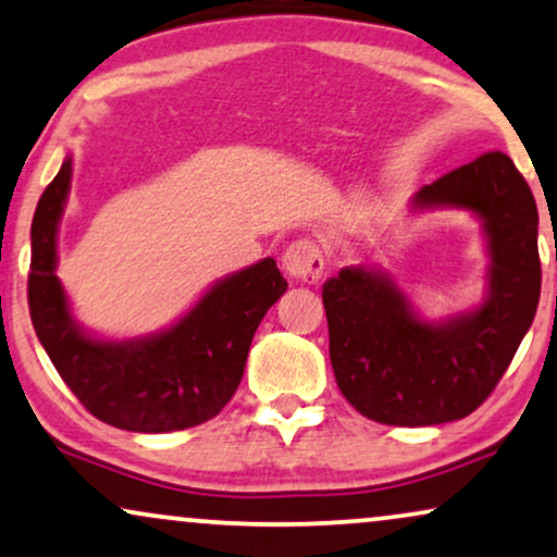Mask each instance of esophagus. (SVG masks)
<instances>
[{"label":"esophagus","mask_w":557,"mask_h":557,"mask_svg":"<svg viewBox=\"0 0 557 557\" xmlns=\"http://www.w3.org/2000/svg\"><path fill=\"white\" fill-rule=\"evenodd\" d=\"M281 263H284V271L288 273V278L301 281V284H317L324 273V258L320 245L309 237H301L288 245L281 256Z\"/></svg>","instance_id":"34e87169"}]
</instances>
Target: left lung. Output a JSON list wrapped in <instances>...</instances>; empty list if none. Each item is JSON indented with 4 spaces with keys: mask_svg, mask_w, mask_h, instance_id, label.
I'll return each mask as SVG.
<instances>
[{
    "mask_svg": "<svg viewBox=\"0 0 557 557\" xmlns=\"http://www.w3.org/2000/svg\"><path fill=\"white\" fill-rule=\"evenodd\" d=\"M437 207L468 209L481 220L491 265L479 309L424 322L388 273L363 265H348L322 286L337 386L381 424L424 428L479 409L537 312V205L511 158L483 153L411 199L420 212Z\"/></svg>",
    "mask_w": 557,
    "mask_h": 557,
    "instance_id": "8db88e82",
    "label": "left lung"
}]
</instances>
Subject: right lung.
I'll return each instance as SVG.
<instances>
[{"label":"right lung","mask_w":557,"mask_h":557,"mask_svg":"<svg viewBox=\"0 0 557 557\" xmlns=\"http://www.w3.org/2000/svg\"><path fill=\"white\" fill-rule=\"evenodd\" d=\"M71 158L42 191L30 240L27 305L38 341L97 420L129 432H176L212 420L233 399L265 312L286 292L273 258L216 281L173 327L137 341H97L71 317L55 276V235Z\"/></svg>","instance_id":"1"}]
</instances>
